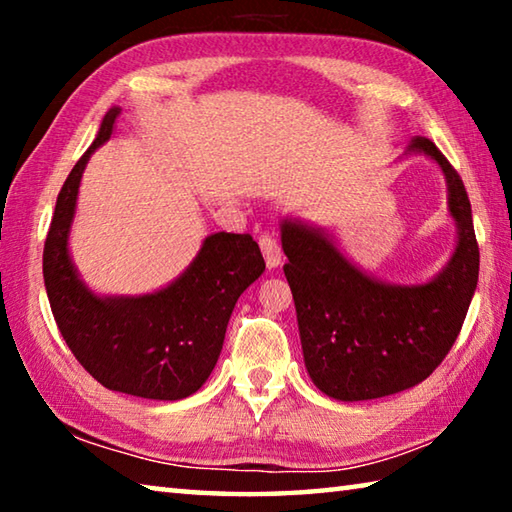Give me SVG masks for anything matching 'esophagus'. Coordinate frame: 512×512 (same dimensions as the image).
Wrapping results in <instances>:
<instances>
[{"label": "esophagus", "mask_w": 512, "mask_h": 512, "mask_svg": "<svg viewBox=\"0 0 512 512\" xmlns=\"http://www.w3.org/2000/svg\"><path fill=\"white\" fill-rule=\"evenodd\" d=\"M259 248H262V255L268 268H277L282 264V248L271 232H264V235L259 237Z\"/></svg>", "instance_id": "34e87169"}]
</instances>
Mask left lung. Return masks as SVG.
Returning a JSON list of instances; mask_svg holds the SVG:
<instances>
[{"instance_id": "1", "label": "left lung", "mask_w": 512, "mask_h": 512, "mask_svg": "<svg viewBox=\"0 0 512 512\" xmlns=\"http://www.w3.org/2000/svg\"><path fill=\"white\" fill-rule=\"evenodd\" d=\"M409 153L429 155L443 169L449 214L458 225L454 255L431 282L400 287L372 280L320 230L282 223L284 275L305 366L334 400H375L427 379L461 334L479 280V244L461 176L427 137H415Z\"/></svg>"}]
</instances>
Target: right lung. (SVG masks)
Listing matches in <instances>:
<instances>
[{"mask_svg":"<svg viewBox=\"0 0 512 512\" xmlns=\"http://www.w3.org/2000/svg\"><path fill=\"white\" fill-rule=\"evenodd\" d=\"M117 117L119 108L106 112L97 140L58 194L42 253L47 298L69 350L101 386L146 400H183L210 377L232 309L266 264L250 235L216 232L169 287L137 298L94 296L69 259L67 237L85 164L110 140Z\"/></svg>","mask_w":512,"mask_h":512,"instance_id":"obj_1","label":"right lung"}]
</instances>
